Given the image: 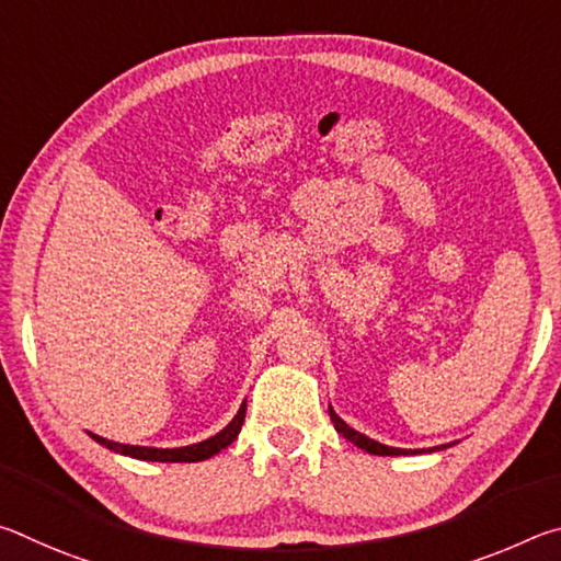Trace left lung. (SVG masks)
<instances>
[{"label":"left lung","instance_id":"8db88e82","mask_svg":"<svg viewBox=\"0 0 561 561\" xmlns=\"http://www.w3.org/2000/svg\"><path fill=\"white\" fill-rule=\"evenodd\" d=\"M329 415H331V423H334L336 433L344 435V438L354 443L356 448L366 450V453H371V455H417V453H425V450H403V448H391V445H383V443H378V440H374V438H366L364 433H358V431H354V428H348V425H346L344 421H341V417L336 415V411H334V408H331V405H329ZM443 448H448V445H438V448H428V453H431V450H443Z\"/></svg>","mask_w":561,"mask_h":561}]
</instances>
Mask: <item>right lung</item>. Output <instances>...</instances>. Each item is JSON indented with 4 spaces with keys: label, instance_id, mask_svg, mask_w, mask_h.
I'll return each instance as SVG.
<instances>
[{
    "label": "right lung",
    "instance_id": "right-lung-1",
    "mask_svg": "<svg viewBox=\"0 0 561 561\" xmlns=\"http://www.w3.org/2000/svg\"><path fill=\"white\" fill-rule=\"evenodd\" d=\"M244 413H247V401L240 405V411L232 417L230 423L225 425V428L213 435V438H207L203 443H195V445H185V448H144V445H123V443H113L101 438V435H93L91 438L106 445L108 450L113 453H121V455H128V458H136V460H153V462H201L213 458L220 450H225L227 445H232V440L240 435L242 431V423H244Z\"/></svg>",
    "mask_w": 561,
    "mask_h": 561
}]
</instances>
